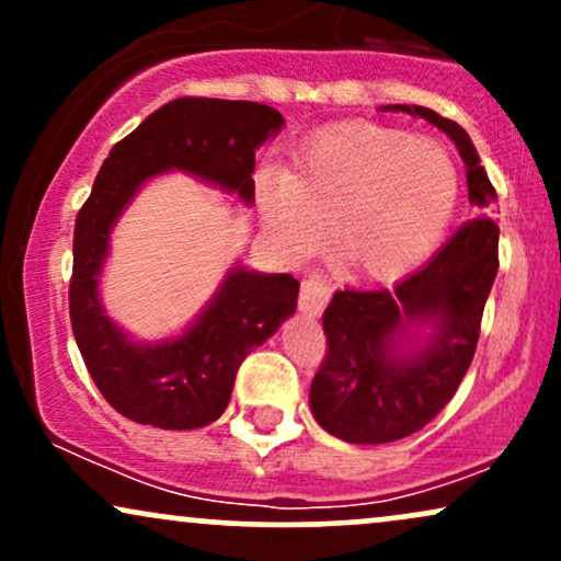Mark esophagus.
Wrapping results in <instances>:
<instances>
[{
	"label": "esophagus",
	"instance_id": "1",
	"mask_svg": "<svg viewBox=\"0 0 561 561\" xmlns=\"http://www.w3.org/2000/svg\"><path fill=\"white\" fill-rule=\"evenodd\" d=\"M332 298V279L324 272H311L300 285V311L306 317H319Z\"/></svg>",
	"mask_w": 561,
	"mask_h": 561
}]
</instances>
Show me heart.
Listing matches in <instances>:
<instances>
[{
  "label": "heart",
  "mask_w": 561,
  "mask_h": 561,
  "mask_svg": "<svg viewBox=\"0 0 561 561\" xmlns=\"http://www.w3.org/2000/svg\"><path fill=\"white\" fill-rule=\"evenodd\" d=\"M454 160L433 139L377 124L321 131L289 173L263 171L266 227L308 253L332 227L337 261L364 276H396L437 242L456 205Z\"/></svg>",
  "instance_id": "obj_1"
}]
</instances>
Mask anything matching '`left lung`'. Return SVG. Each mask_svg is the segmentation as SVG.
<instances>
[{
  "label": "left lung",
  "mask_w": 561,
  "mask_h": 561,
  "mask_svg": "<svg viewBox=\"0 0 561 561\" xmlns=\"http://www.w3.org/2000/svg\"><path fill=\"white\" fill-rule=\"evenodd\" d=\"M446 131L467 169L469 203L491 208L495 190L480 156L456 121L430 107L396 105ZM499 272V224L474 216L420 272L392 289L345 287L324 311L327 356L311 382V411L327 433L379 446L414 435L459 390L480 340V321ZM430 320L436 332L416 359H396L389 345L409 323Z\"/></svg>",
  "instance_id": "left-lung-1"
}]
</instances>
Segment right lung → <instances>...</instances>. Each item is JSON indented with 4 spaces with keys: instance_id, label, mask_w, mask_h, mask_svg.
<instances>
[{
    "instance_id": "add662e5",
    "label": "right lung",
    "mask_w": 561,
    "mask_h": 561,
    "mask_svg": "<svg viewBox=\"0 0 561 561\" xmlns=\"http://www.w3.org/2000/svg\"><path fill=\"white\" fill-rule=\"evenodd\" d=\"M282 124V115L261 102L179 96L121 139L96 173L76 216L70 327L94 385L131 422L195 430L218 420L248 353L295 313L300 282L237 268L190 332L156 347L134 345L96 300L115 216L145 179L169 169L208 179L250 203L255 147Z\"/></svg>"
}]
</instances>
